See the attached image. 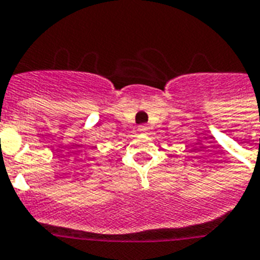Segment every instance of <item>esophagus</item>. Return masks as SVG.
Wrapping results in <instances>:
<instances>
[{
  "instance_id": "obj_1",
  "label": "esophagus",
  "mask_w": 260,
  "mask_h": 260,
  "mask_svg": "<svg viewBox=\"0 0 260 260\" xmlns=\"http://www.w3.org/2000/svg\"><path fill=\"white\" fill-rule=\"evenodd\" d=\"M148 125H145V124H143V125L139 126V132H141V134H147L148 132Z\"/></svg>"
}]
</instances>
